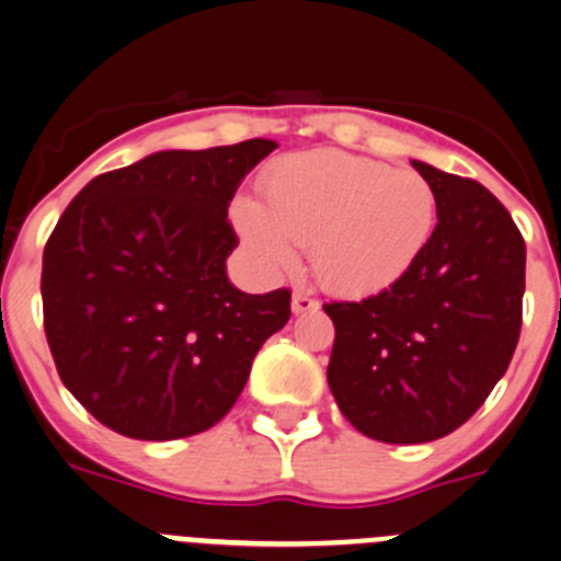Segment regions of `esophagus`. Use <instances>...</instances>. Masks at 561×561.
Masks as SVG:
<instances>
[{"instance_id": "1", "label": "esophagus", "mask_w": 561, "mask_h": 561, "mask_svg": "<svg viewBox=\"0 0 561 561\" xmlns=\"http://www.w3.org/2000/svg\"><path fill=\"white\" fill-rule=\"evenodd\" d=\"M317 309H320V301L309 296V293H304V290L293 293V312L307 314V312H317Z\"/></svg>"}]
</instances>
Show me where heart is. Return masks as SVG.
<instances>
[{"label":"heart","instance_id":"obj_1","mask_svg":"<svg viewBox=\"0 0 561 561\" xmlns=\"http://www.w3.org/2000/svg\"><path fill=\"white\" fill-rule=\"evenodd\" d=\"M244 244L268 268L296 265L309 247L317 279L344 296L386 290L415 265L437 217L428 181L336 149L282 160L263 179V206L230 208Z\"/></svg>","mask_w":561,"mask_h":561}]
</instances>
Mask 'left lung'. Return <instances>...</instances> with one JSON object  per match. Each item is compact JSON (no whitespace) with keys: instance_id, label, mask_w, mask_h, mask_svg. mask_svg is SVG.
Masks as SVG:
<instances>
[{"instance_id":"8db88e82","label":"left lung","mask_w":561,"mask_h":561,"mask_svg":"<svg viewBox=\"0 0 561 561\" xmlns=\"http://www.w3.org/2000/svg\"><path fill=\"white\" fill-rule=\"evenodd\" d=\"M412 168L437 201V228L399 282L364 301L325 304L328 386L342 415L380 443L456 432L511 366L522 333L526 247L483 184Z\"/></svg>"}]
</instances>
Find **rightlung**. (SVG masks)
<instances>
[{"label":"right lung","instance_id":"obj_1","mask_svg":"<svg viewBox=\"0 0 561 561\" xmlns=\"http://www.w3.org/2000/svg\"><path fill=\"white\" fill-rule=\"evenodd\" d=\"M276 149L157 151L89 181L43 252V322L65 388L113 432L181 439L222 421L290 290L230 285L228 206Z\"/></svg>","mask_w":561,"mask_h":561}]
</instances>
